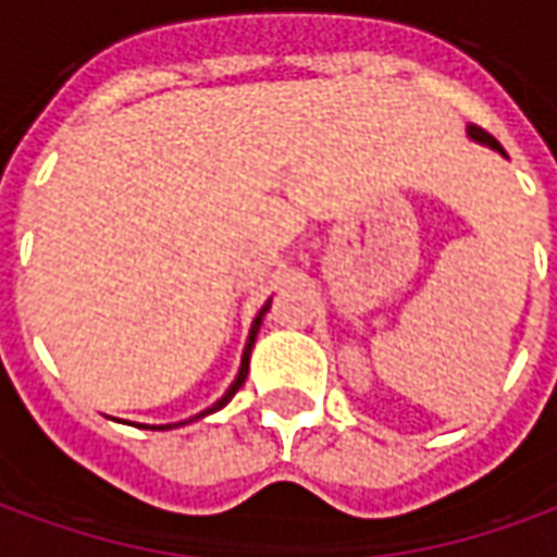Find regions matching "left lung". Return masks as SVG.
Instances as JSON below:
<instances>
[{
	"mask_svg": "<svg viewBox=\"0 0 557 557\" xmlns=\"http://www.w3.org/2000/svg\"><path fill=\"white\" fill-rule=\"evenodd\" d=\"M468 137L474 139V143H480V146H490V148H495V151H498V154H504L502 143H498V139L492 137V134H486V131H483V127H478V125H468Z\"/></svg>",
	"mask_w": 557,
	"mask_h": 557,
	"instance_id": "obj_1",
	"label": "left lung"
}]
</instances>
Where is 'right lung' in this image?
<instances>
[{"instance_id": "obj_1", "label": "right lung", "mask_w": 557, "mask_h": 557, "mask_svg": "<svg viewBox=\"0 0 557 557\" xmlns=\"http://www.w3.org/2000/svg\"><path fill=\"white\" fill-rule=\"evenodd\" d=\"M268 307H271V301H268L265 307L259 310V315H256V319H253V327H250V337H247V346H244L242 367H238V375H235V382H232V385H230V391H226V394H223V397H220L218 403L211 406V409H206V411H202V414H196V420L206 418V414H211V411H220V409H223V406H226V403H230L232 397H235V394H238V387L244 385V379H247V370H250V351H253L256 334H259V325H262V315L268 313ZM151 430H172V426H151Z\"/></svg>"}]
</instances>
